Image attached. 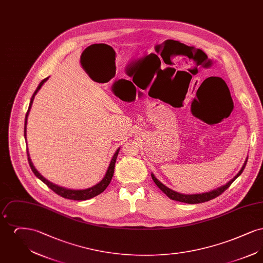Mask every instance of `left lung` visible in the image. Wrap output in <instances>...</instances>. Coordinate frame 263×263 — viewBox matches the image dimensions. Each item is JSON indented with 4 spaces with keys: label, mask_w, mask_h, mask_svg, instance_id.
Here are the masks:
<instances>
[{
    "label": "left lung",
    "mask_w": 263,
    "mask_h": 263,
    "mask_svg": "<svg viewBox=\"0 0 263 263\" xmlns=\"http://www.w3.org/2000/svg\"><path fill=\"white\" fill-rule=\"evenodd\" d=\"M247 162H248V160H246V162L243 163V165H242V167L239 171L238 175H236L233 179H231L228 183H226L225 185L217 188V189H214V190L209 191V192L201 193V194H181V193H178V192H176L175 190H172L171 188L163 185V183L159 179H157V177L153 175V174H152V178H153L154 182L157 184V186L160 188L168 198H171L173 200L183 202V203H188V204H197V203H203V202H206V201L211 200V199L218 197L219 195H221L225 191L226 189L230 187V185L236 180V178H238V176L241 175L242 171L246 167Z\"/></svg>",
    "instance_id": "8db88e82"
}]
</instances>
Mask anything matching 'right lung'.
Instances as JSON below:
<instances>
[{
    "label": "right lung",
    "mask_w": 263,
    "mask_h": 263,
    "mask_svg": "<svg viewBox=\"0 0 263 263\" xmlns=\"http://www.w3.org/2000/svg\"><path fill=\"white\" fill-rule=\"evenodd\" d=\"M49 79V77H47V78H45L44 80H42L41 82H40V84L38 85L37 88L35 89V91H34V93L32 95V97H31V100H30V102H29V106H28V109H27V112H26V115H25V140H26V124H27V116H28V114H29V111H30V108H31V104H32V101L34 100V97H35V95L37 93L38 90L41 88V87L43 86V84L47 81ZM119 150H120V148H118L116 152L114 153V155H113L112 159H111V162L109 163V165H108V168H107V171H106V174L104 175V177L102 178V180L100 181L98 184H96L95 186H92V187L88 188V189H82V190H74V189H68V188L62 187V186H59V185H56V184H54V183H52L50 182L49 180H47L46 178H44L42 175H40L39 173H38L37 171H36V168L34 167V165H33V163L31 162V160H30V157H29V154H28V151L26 150V154H27V159H28V163H29V165H30V167H31V171L33 172V174L36 175V177H38L41 181H43L48 187L52 189L55 193H57L58 195H60V196H62L64 198H66V199H72V200H88V199H90V198H92V197H95V196H97V195H99L100 194L101 192H103L106 187L109 185V183H110V181H111V178H112L113 173H114V165H115V162H116V159H117V156H118V153H119Z\"/></svg>",
    "instance_id": "1"
}]
</instances>
